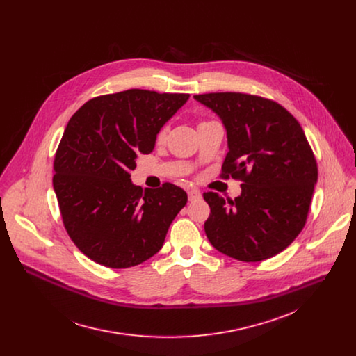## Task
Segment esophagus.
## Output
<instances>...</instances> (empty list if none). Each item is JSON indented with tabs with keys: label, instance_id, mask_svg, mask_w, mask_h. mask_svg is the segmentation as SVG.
<instances>
[{
	"label": "esophagus",
	"instance_id": "obj_1",
	"mask_svg": "<svg viewBox=\"0 0 356 356\" xmlns=\"http://www.w3.org/2000/svg\"><path fill=\"white\" fill-rule=\"evenodd\" d=\"M188 197H189L191 202L199 200V199H202V192L199 189H189L188 191Z\"/></svg>",
	"mask_w": 356,
	"mask_h": 356
}]
</instances>
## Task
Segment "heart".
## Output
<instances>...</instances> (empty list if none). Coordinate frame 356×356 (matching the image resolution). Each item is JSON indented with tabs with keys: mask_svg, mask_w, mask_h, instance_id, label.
Masks as SVG:
<instances>
[{
	"mask_svg": "<svg viewBox=\"0 0 356 356\" xmlns=\"http://www.w3.org/2000/svg\"><path fill=\"white\" fill-rule=\"evenodd\" d=\"M164 136H165V130H161V131L159 133V140H163Z\"/></svg>",
	"mask_w": 356,
	"mask_h": 356,
	"instance_id": "heart-1",
	"label": "heart"
}]
</instances>
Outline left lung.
Wrapping results in <instances>:
<instances>
[{
    "label": "left lung",
    "mask_w": 356,
    "mask_h": 356,
    "mask_svg": "<svg viewBox=\"0 0 356 356\" xmlns=\"http://www.w3.org/2000/svg\"><path fill=\"white\" fill-rule=\"evenodd\" d=\"M195 99L216 112L227 131L219 177L243 182L234 200L204 193L211 208L204 223L209 243L241 261L280 254L303 230L318 179L300 123L281 104L260 96L220 92Z\"/></svg>",
    "instance_id": "1"
}]
</instances>
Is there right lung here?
Here are the masks:
<instances>
[{
	"mask_svg": "<svg viewBox=\"0 0 356 356\" xmlns=\"http://www.w3.org/2000/svg\"><path fill=\"white\" fill-rule=\"evenodd\" d=\"M188 99L129 89L95 97L71 116L54 154L53 188L70 238L96 263L127 268L163 247L188 195L170 182L144 192L130 171Z\"/></svg>",
	"mask_w": 356,
	"mask_h": 356,
	"instance_id": "obj_1",
	"label": "right lung"
}]
</instances>
